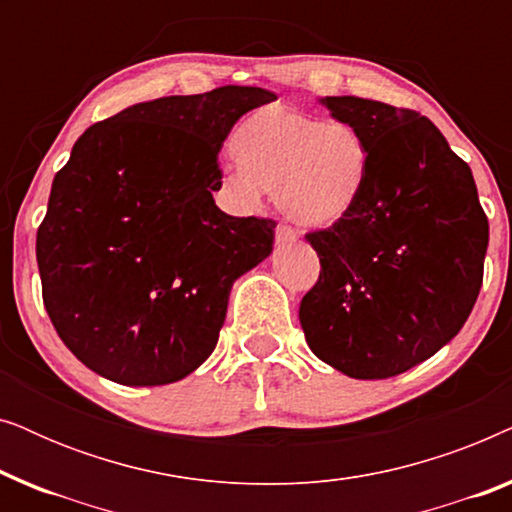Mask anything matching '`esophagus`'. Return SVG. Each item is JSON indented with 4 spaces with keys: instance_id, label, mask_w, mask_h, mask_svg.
Instances as JSON below:
<instances>
[{
    "instance_id": "obj_1",
    "label": "esophagus",
    "mask_w": 512,
    "mask_h": 512,
    "mask_svg": "<svg viewBox=\"0 0 512 512\" xmlns=\"http://www.w3.org/2000/svg\"><path fill=\"white\" fill-rule=\"evenodd\" d=\"M275 240H277L279 247H284V244L296 242V240H298V233H296V230H293V228H289V226H277V230H275Z\"/></svg>"
}]
</instances>
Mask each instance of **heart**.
<instances>
[{
    "label": "heart",
    "mask_w": 512,
    "mask_h": 512,
    "mask_svg": "<svg viewBox=\"0 0 512 512\" xmlns=\"http://www.w3.org/2000/svg\"><path fill=\"white\" fill-rule=\"evenodd\" d=\"M237 170L226 186L254 207L263 191L303 228H328L352 212L368 177V146L352 123L307 116L284 104L256 109L237 125Z\"/></svg>",
    "instance_id": "b5f03b06"
}]
</instances>
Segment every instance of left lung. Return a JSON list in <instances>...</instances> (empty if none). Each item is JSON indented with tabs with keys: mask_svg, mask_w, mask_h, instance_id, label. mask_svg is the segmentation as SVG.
Segmentation results:
<instances>
[{
	"mask_svg": "<svg viewBox=\"0 0 512 512\" xmlns=\"http://www.w3.org/2000/svg\"><path fill=\"white\" fill-rule=\"evenodd\" d=\"M368 146L352 212L307 235L321 272L300 303L305 340L354 380L415 368L466 324L482 286L489 223L471 167L417 111L319 97Z\"/></svg>",
	"mask_w": 512,
	"mask_h": 512,
	"instance_id": "1",
	"label": "left lung"
}]
</instances>
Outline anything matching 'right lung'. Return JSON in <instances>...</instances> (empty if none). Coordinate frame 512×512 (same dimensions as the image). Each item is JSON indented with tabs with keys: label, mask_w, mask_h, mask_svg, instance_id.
I'll return each instance as SVG.
<instances>
[{
	"label": "right lung",
	"mask_w": 512,
	"mask_h": 512,
	"mask_svg": "<svg viewBox=\"0 0 512 512\" xmlns=\"http://www.w3.org/2000/svg\"><path fill=\"white\" fill-rule=\"evenodd\" d=\"M277 100L254 86L139 102L76 139L37 233L60 340L125 387L184 380L214 352L235 279L272 254L275 223L216 207L223 139Z\"/></svg>",
	"instance_id": "add662e5"
}]
</instances>
